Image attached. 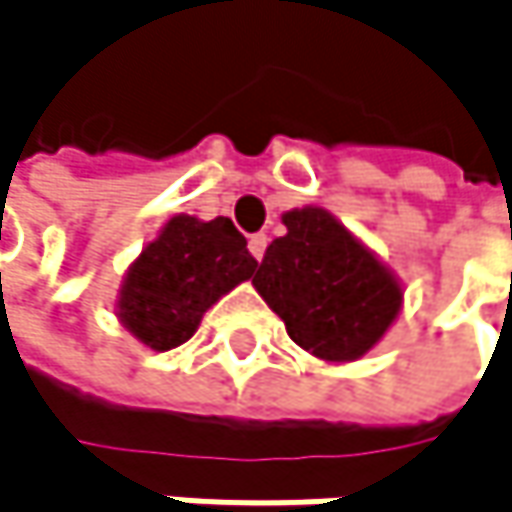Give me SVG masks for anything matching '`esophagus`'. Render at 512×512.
<instances>
[{
    "instance_id": "obj_1",
    "label": "esophagus",
    "mask_w": 512,
    "mask_h": 512,
    "mask_svg": "<svg viewBox=\"0 0 512 512\" xmlns=\"http://www.w3.org/2000/svg\"><path fill=\"white\" fill-rule=\"evenodd\" d=\"M250 253H253V259H259L262 262V256H265V247H268V235L265 232H259V235H250Z\"/></svg>"
}]
</instances>
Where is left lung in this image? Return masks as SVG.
Segmentation results:
<instances>
[{
    "label": "left lung",
    "mask_w": 512,
    "mask_h": 512,
    "mask_svg": "<svg viewBox=\"0 0 512 512\" xmlns=\"http://www.w3.org/2000/svg\"><path fill=\"white\" fill-rule=\"evenodd\" d=\"M253 277L256 291L283 318L291 342L342 365L371 351L404 306L401 280L348 226L321 206L283 215Z\"/></svg>",
    "instance_id": "left-lung-1"
}]
</instances>
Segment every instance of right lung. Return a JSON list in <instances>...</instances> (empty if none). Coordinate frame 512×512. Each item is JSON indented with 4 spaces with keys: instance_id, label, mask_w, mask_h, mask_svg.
<instances>
[{
    "instance_id": "right-lung-1",
    "label": "right lung",
    "mask_w": 512,
    "mask_h": 512,
    "mask_svg": "<svg viewBox=\"0 0 512 512\" xmlns=\"http://www.w3.org/2000/svg\"><path fill=\"white\" fill-rule=\"evenodd\" d=\"M253 271L247 238L229 218L173 215L129 265L114 315L150 351H170L188 342L206 309Z\"/></svg>"
}]
</instances>
